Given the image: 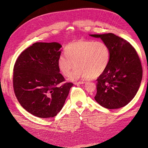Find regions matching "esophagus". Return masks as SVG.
<instances>
[{
  "mask_svg": "<svg viewBox=\"0 0 148 148\" xmlns=\"http://www.w3.org/2000/svg\"><path fill=\"white\" fill-rule=\"evenodd\" d=\"M85 82H75L74 84H84Z\"/></svg>",
  "mask_w": 148,
  "mask_h": 148,
  "instance_id": "obj_1",
  "label": "esophagus"
}]
</instances>
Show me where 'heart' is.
I'll use <instances>...</instances> for the list:
<instances>
[{"mask_svg": "<svg viewBox=\"0 0 148 148\" xmlns=\"http://www.w3.org/2000/svg\"><path fill=\"white\" fill-rule=\"evenodd\" d=\"M65 56L58 60V66L65 77L75 81L79 78L94 79L99 77L109 63L110 50L107 44L92 40H78L69 43L65 48Z\"/></svg>", "mask_w": 148, "mask_h": 148, "instance_id": "obj_1", "label": "heart"}]
</instances>
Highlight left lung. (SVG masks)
<instances>
[{
    "label": "left lung",
    "instance_id": "obj_1",
    "mask_svg": "<svg viewBox=\"0 0 148 148\" xmlns=\"http://www.w3.org/2000/svg\"><path fill=\"white\" fill-rule=\"evenodd\" d=\"M101 38L110 50L109 63L97 79L96 101L109 109L127 105L135 96L143 77L141 63L130 42L113 33L90 34Z\"/></svg>",
    "mask_w": 148,
    "mask_h": 148
}]
</instances>
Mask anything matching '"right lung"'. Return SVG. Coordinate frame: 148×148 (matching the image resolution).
<instances>
[{
	"instance_id": "obj_1",
	"label": "right lung",
	"mask_w": 148,
	"mask_h": 148,
	"mask_svg": "<svg viewBox=\"0 0 148 148\" xmlns=\"http://www.w3.org/2000/svg\"><path fill=\"white\" fill-rule=\"evenodd\" d=\"M58 42H36L21 53L13 68V86L21 106L36 117L50 118L63 107L72 83H60Z\"/></svg>"
}]
</instances>
